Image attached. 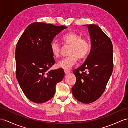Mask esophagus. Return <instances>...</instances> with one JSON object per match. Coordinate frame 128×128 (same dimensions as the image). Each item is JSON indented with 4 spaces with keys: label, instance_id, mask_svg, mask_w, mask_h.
Listing matches in <instances>:
<instances>
[{
    "label": "esophagus",
    "instance_id": "34e87169",
    "mask_svg": "<svg viewBox=\"0 0 128 128\" xmlns=\"http://www.w3.org/2000/svg\"><path fill=\"white\" fill-rule=\"evenodd\" d=\"M64 72L65 74H68L70 72V71L68 70H64Z\"/></svg>",
    "mask_w": 128,
    "mask_h": 128
}]
</instances>
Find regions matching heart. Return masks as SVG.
<instances>
[{
    "label": "heart",
    "mask_w": 128,
    "mask_h": 128,
    "mask_svg": "<svg viewBox=\"0 0 128 128\" xmlns=\"http://www.w3.org/2000/svg\"><path fill=\"white\" fill-rule=\"evenodd\" d=\"M62 42L64 45H70L68 57L59 61L57 64L58 68L69 70L77 63L78 58L84 60L89 54L90 51V44L88 39L82 38L76 33L70 32L64 34L62 38ZM50 51L54 58H58L60 55V45L54 42L50 43Z\"/></svg>",
    "instance_id": "obj_1"
}]
</instances>
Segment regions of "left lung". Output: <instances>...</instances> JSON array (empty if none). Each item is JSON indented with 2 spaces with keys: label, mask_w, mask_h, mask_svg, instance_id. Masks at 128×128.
I'll return each mask as SVG.
<instances>
[{
  "label": "left lung",
  "mask_w": 128,
  "mask_h": 128,
  "mask_svg": "<svg viewBox=\"0 0 128 128\" xmlns=\"http://www.w3.org/2000/svg\"><path fill=\"white\" fill-rule=\"evenodd\" d=\"M87 26L91 50L84 63L73 71L76 82L72 88L76 99L91 103L103 94L113 70V46L110 39L95 24Z\"/></svg>",
  "instance_id": "8db88e82"
}]
</instances>
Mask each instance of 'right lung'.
Listing matches in <instances>:
<instances>
[{
  "label": "right lung",
  "instance_id": "right-lung-1",
  "mask_svg": "<svg viewBox=\"0 0 128 128\" xmlns=\"http://www.w3.org/2000/svg\"><path fill=\"white\" fill-rule=\"evenodd\" d=\"M68 28L35 22L29 25L16 45V77L29 100L42 103L51 100L56 86L64 77L63 68L48 70L55 63L50 43Z\"/></svg>",
  "mask_w": 128,
  "mask_h": 128
}]
</instances>
